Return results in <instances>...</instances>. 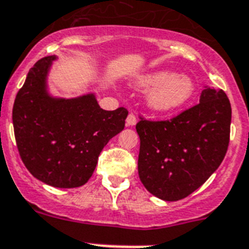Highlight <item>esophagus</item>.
<instances>
[{"label":"esophagus","instance_id":"34e87169","mask_svg":"<svg viewBox=\"0 0 249 249\" xmlns=\"http://www.w3.org/2000/svg\"><path fill=\"white\" fill-rule=\"evenodd\" d=\"M126 122H127V124H128V126H135L136 122H137V118H136L135 113H132V112H131V113L127 116Z\"/></svg>","mask_w":249,"mask_h":249}]
</instances>
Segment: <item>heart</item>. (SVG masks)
I'll return each mask as SVG.
<instances>
[{
	"mask_svg": "<svg viewBox=\"0 0 249 249\" xmlns=\"http://www.w3.org/2000/svg\"><path fill=\"white\" fill-rule=\"evenodd\" d=\"M141 87L151 89L148 106L157 112H173L185 106L194 93V84L185 75H176L170 70H160L142 78Z\"/></svg>",
	"mask_w": 249,
	"mask_h": 249,
	"instance_id": "1",
	"label": "heart"
}]
</instances>
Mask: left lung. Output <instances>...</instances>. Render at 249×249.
<instances>
[{
  "label": "left lung",
  "instance_id": "8db88e82",
  "mask_svg": "<svg viewBox=\"0 0 249 249\" xmlns=\"http://www.w3.org/2000/svg\"><path fill=\"white\" fill-rule=\"evenodd\" d=\"M231 108L223 90L205 89L200 102L170 120L140 116L139 175L155 196L176 201L200 188L222 163Z\"/></svg>",
  "mask_w": 249,
  "mask_h": 249
}]
</instances>
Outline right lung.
<instances>
[{
    "mask_svg": "<svg viewBox=\"0 0 249 249\" xmlns=\"http://www.w3.org/2000/svg\"><path fill=\"white\" fill-rule=\"evenodd\" d=\"M55 56L36 61L12 108L18 154L31 175L55 188L84 185L98 156L124 128L128 110H104L94 95L54 99L46 93V74Z\"/></svg>",
    "mask_w": 249,
    "mask_h": 249,
    "instance_id": "1",
    "label": "right lung"
}]
</instances>
